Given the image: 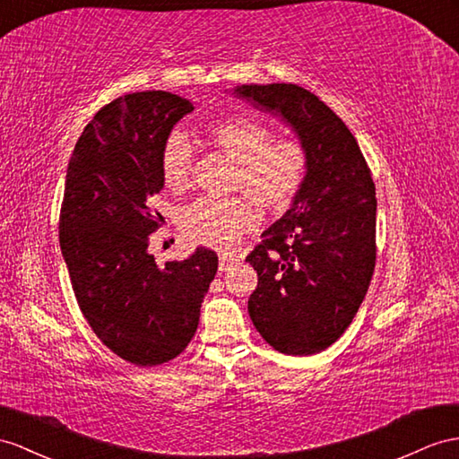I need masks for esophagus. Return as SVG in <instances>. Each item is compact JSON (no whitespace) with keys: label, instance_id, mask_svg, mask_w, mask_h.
I'll list each match as a JSON object with an SVG mask.
<instances>
[{"label":"esophagus","instance_id":"34e87169","mask_svg":"<svg viewBox=\"0 0 459 459\" xmlns=\"http://www.w3.org/2000/svg\"><path fill=\"white\" fill-rule=\"evenodd\" d=\"M237 262H238L237 255H232V254H221V255H219V272H227V269H230Z\"/></svg>","mask_w":459,"mask_h":459}]
</instances>
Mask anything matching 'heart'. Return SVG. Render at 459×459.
<instances>
[{"label":"heart","mask_w":459,"mask_h":459,"mask_svg":"<svg viewBox=\"0 0 459 459\" xmlns=\"http://www.w3.org/2000/svg\"><path fill=\"white\" fill-rule=\"evenodd\" d=\"M205 135L211 145L238 162L234 190L248 197H199L182 209L180 227L195 244L229 250L260 221L253 198L273 213L295 204L308 178L310 152L295 137L275 139L272 127L250 116L219 117L205 126ZM159 162L162 182L170 190L182 192L190 186L194 149L184 134L172 132L164 139Z\"/></svg>","instance_id":"1"}]
</instances>
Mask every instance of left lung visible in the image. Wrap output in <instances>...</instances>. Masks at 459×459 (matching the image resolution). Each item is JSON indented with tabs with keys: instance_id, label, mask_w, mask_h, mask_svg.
Instances as JSON below:
<instances>
[{
	"instance_id": "left-lung-1",
	"label": "left lung",
	"mask_w": 459,
	"mask_h": 459,
	"mask_svg": "<svg viewBox=\"0 0 459 459\" xmlns=\"http://www.w3.org/2000/svg\"><path fill=\"white\" fill-rule=\"evenodd\" d=\"M237 97L287 120L310 172L287 213L246 255L257 272L255 330L285 355H314L355 318L376 265V187L355 135L330 107L292 83L242 85Z\"/></svg>"
}]
</instances>
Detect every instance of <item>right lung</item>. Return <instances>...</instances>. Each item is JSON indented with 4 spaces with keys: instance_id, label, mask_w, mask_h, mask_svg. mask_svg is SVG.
<instances>
[{
    "instance_id": "1",
    "label": "right lung",
    "mask_w": 459,
    "mask_h": 459,
    "mask_svg": "<svg viewBox=\"0 0 459 459\" xmlns=\"http://www.w3.org/2000/svg\"><path fill=\"white\" fill-rule=\"evenodd\" d=\"M190 100L167 91L117 97L87 124L65 174L60 246L81 312L114 355L135 367L176 359L192 342L219 257L197 248L157 265L160 149Z\"/></svg>"
}]
</instances>
